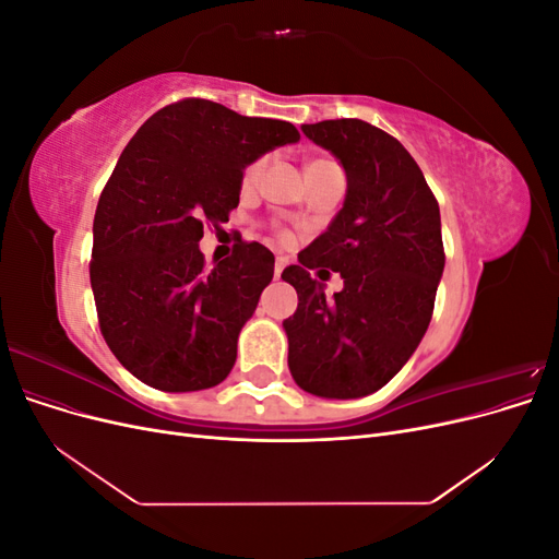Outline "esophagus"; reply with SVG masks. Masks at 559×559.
Returning a JSON list of instances; mask_svg holds the SVG:
<instances>
[{
  "mask_svg": "<svg viewBox=\"0 0 559 559\" xmlns=\"http://www.w3.org/2000/svg\"><path fill=\"white\" fill-rule=\"evenodd\" d=\"M284 265H286V261H284V259H277V261H275V280H280V277H282V270H284Z\"/></svg>",
  "mask_w": 559,
  "mask_h": 559,
  "instance_id": "34e87169",
  "label": "esophagus"
}]
</instances>
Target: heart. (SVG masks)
Masks as SVG:
<instances>
[{"mask_svg":"<svg viewBox=\"0 0 559 559\" xmlns=\"http://www.w3.org/2000/svg\"><path fill=\"white\" fill-rule=\"evenodd\" d=\"M267 160H270V156L263 154V156L253 158L251 163H247V167L242 170V179H240L242 189H253V186L261 181L265 167H267ZM331 163L333 160H314V163L308 165V170H317V167H324V165H331ZM280 235H282V238H286V233H280Z\"/></svg>","mask_w":559,"mask_h":559,"instance_id":"obj_1","label":"heart"}]
</instances>
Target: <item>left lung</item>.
Listing matches in <instances>:
<instances>
[{"label":"left lung","instance_id":"obj_1","mask_svg":"<svg viewBox=\"0 0 559 559\" xmlns=\"http://www.w3.org/2000/svg\"><path fill=\"white\" fill-rule=\"evenodd\" d=\"M347 173L345 205L282 280L298 294L284 319L289 370L314 396L378 392L417 349L433 314L445 251L438 200L403 144L359 118L302 126ZM346 280L326 299L310 269Z\"/></svg>","mask_w":559,"mask_h":559}]
</instances>
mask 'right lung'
I'll return each mask as SVG.
<instances>
[{
	"label": "right lung",
	"mask_w": 559,
	"mask_h": 559,
	"mask_svg": "<svg viewBox=\"0 0 559 559\" xmlns=\"http://www.w3.org/2000/svg\"><path fill=\"white\" fill-rule=\"evenodd\" d=\"M298 140L286 121L186 97L123 148L95 210L91 286L109 349L144 384L195 392L230 373L275 257L240 240L207 267L202 226L228 222L247 163Z\"/></svg>",
	"instance_id": "obj_1"
}]
</instances>
